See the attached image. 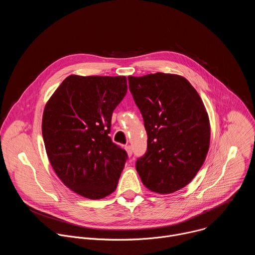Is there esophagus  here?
I'll use <instances>...</instances> for the list:
<instances>
[{
	"mask_svg": "<svg viewBox=\"0 0 255 255\" xmlns=\"http://www.w3.org/2000/svg\"><path fill=\"white\" fill-rule=\"evenodd\" d=\"M125 150H126L128 156L132 155V147L130 146V145H127V146H125Z\"/></svg>",
	"mask_w": 255,
	"mask_h": 255,
	"instance_id": "esophagus-1",
	"label": "esophagus"
}]
</instances>
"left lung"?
<instances>
[{
	"mask_svg": "<svg viewBox=\"0 0 255 255\" xmlns=\"http://www.w3.org/2000/svg\"><path fill=\"white\" fill-rule=\"evenodd\" d=\"M147 132V151L136 161L143 185L159 195L186 187L202 167L211 126L198 92L184 77L156 72L128 77Z\"/></svg>",
	"mask_w": 255,
	"mask_h": 255,
	"instance_id": "8db88e82",
	"label": "left lung"
}]
</instances>
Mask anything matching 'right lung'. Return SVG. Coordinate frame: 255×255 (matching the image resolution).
Masks as SVG:
<instances>
[{
  "instance_id": "add662e5",
  "label": "right lung",
  "mask_w": 255,
  "mask_h": 255,
  "mask_svg": "<svg viewBox=\"0 0 255 255\" xmlns=\"http://www.w3.org/2000/svg\"><path fill=\"white\" fill-rule=\"evenodd\" d=\"M127 93L126 77L68 76L47 101L42 136L50 164L78 195H111L127 153L109 136L113 111Z\"/></svg>"
}]
</instances>
